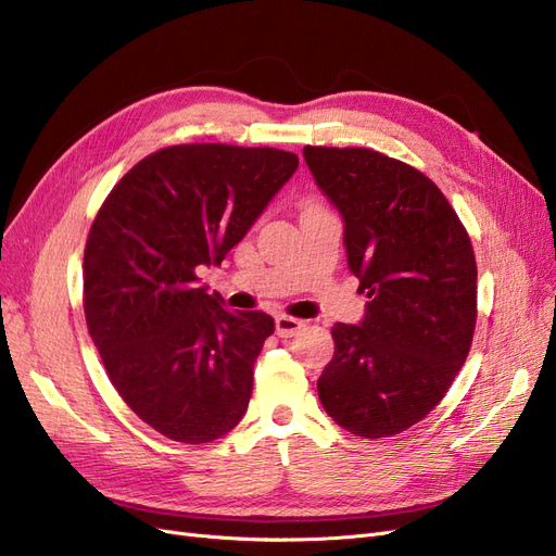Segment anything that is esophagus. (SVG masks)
<instances>
[{
  "mask_svg": "<svg viewBox=\"0 0 556 556\" xmlns=\"http://www.w3.org/2000/svg\"><path fill=\"white\" fill-rule=\"evenodd\" d=\"M303 327H305L303 319H296V317H290V315H278V317H276V333H278L280 338H292V336L299 333Z\"/></svg>",
  "mask_w": 556,
  "mask_h": 556,
  "instance_id": "obj_1",
  "label": "esophagus"
}]
</instances>
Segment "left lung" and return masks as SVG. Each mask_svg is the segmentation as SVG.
<instances>
[{"label": "left lung", "instance_id": "left-lung-1", "mask_svg": "<svg viewBox=\"0 0 556 556\" xmlns=\"http://www.w3.org/2000/svg\"><path fill=\"white\" fill-rule=\"evenodd\" d=\"M344 218V245L368 311L331 329L321 407L363 439L426 418L460 372L476 329V257L455 208L416 167L366 147H303Z\"/></svg>", "mask_w": 556, "mask_h": 556}]
</instances>
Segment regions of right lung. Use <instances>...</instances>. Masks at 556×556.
<instances>
[{"instance_id":"obj_1","label":"right lung","mask_w":556,"mask_h":556,"mask_svg":"<svg viewBox=\"0 0 556 556\" xmlns=\"http://www.w3.org/2000/svg\"><path fill=\"white\" fill-rule=\"evenodd\" d=\"M296 167L274 147L172 144L132 165L91 223L89 336L130 412L172 442H214L245 414L276 324L225 311L198 266L220 264Z\"/></svg>"}]
</instances>
